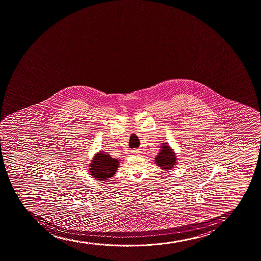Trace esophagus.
<instances>
[{"label":"esophagus","instance_id":"obj_1","mask_svg":"<svg viewBox=\"0 0 261 261\" xmlns=\"http://www.w3.org/2000/svg\"><path fill=\"white\" fill-rule=\"evenodd\" d=\"M134 152H139V151H137V150H135V151H134Z\"/></svg>","mask_w":261,"mask_h":261}]
</instances>
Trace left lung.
<instances>
[{"mask_svg": "<svg viewBox=\"0 0 261 261\" xmlns=\"http://www.w3.org/2000/svg\"><path fill=\"white\" fill-rule=\"evenodd\" d=\"M156 164L163 170H170L176 163V156L167 144H162L161 152L155 158Z\"/></svg>", "mask_w": 261, "mask_h": 261, "instance_id": "obj_1", "label": "left lung"}]
</instances>
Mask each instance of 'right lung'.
Segmentation results:
<instances>
[{
  "mask_svg": "<svg viewBox=\"0 0 261 261\" xmlns=\"http://www.w3.org/2000/svg\"><path fill=\"white\" fill-rule=\"evenodd\" d=\"M91 175L97 180H106L114 175L117 167H119V161L111 158L109 153L99 152L94 157L90 165Z\"/></svg>",
  "mask_w": 261,
  "mask_h": 261,
  "instance_id": "add662e5",
  "label": "right lung"
}]
</instances>
